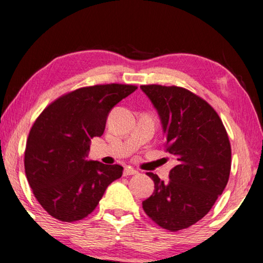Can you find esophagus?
Listing matches in <instances>:
<instances>
[{
    "mask_svg": "<svg viewBox=\"0 0 263 263\" xmlns=\"http://www.w3.org/2000/svg\"><path fill=\"white\" fill-rule=\"evenodd\" d=\"M138 174V172L136 171L135 168H132L130 166L125 167V169H124V176H128V175H136Z\"/></svg>",
    "mask_w": 263,
    "mask_h": 263,
    "instance_id": "1",
    "label": "esophagus"
}]
</instances>
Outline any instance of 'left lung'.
<instances>
[{
	"instance_id": "left-lung-1",
	"label": "left lung",
	"mask_w": 263,
	"mask_h": 263,
	"mask_svg": "<svg viewBox=\"0 0 263 263\" xmlns=\"http://www.w3.org/2000/svg\"><path fill=\"white\" fill-rule=\"evenodd\" d=\"M140 89L157 109L166 151L177 161L168 182L147 173L154 193L142 202V209L160 228L176 232L201 220L228 184V132L212 106L184 88L148 84Z\"/></svg>"
}]
</instances>
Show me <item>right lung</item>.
<instances>
[{
  "mask_svg": "<svg viewBox=\"0 0 263 263\" xmlns=\"http://www.w3.org/2000/svg\"><path fill=\"white\" fill-rule=\"evenodd\" d=\"M136 89L118 83L80 88L59 97L35 119L24 167L34 197L48 215L67 222L83 219L122 176L119 164L86 158L92 138L103 135L111 109Z\"/></svg>",
  "mask_w": 263,
  "mask_h": 263,
  "instance_id": "add662e5",
  "label": "right lung"
}]
</instances>
